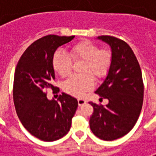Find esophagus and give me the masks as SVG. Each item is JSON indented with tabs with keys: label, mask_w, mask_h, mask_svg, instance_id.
<instances>
[{
	"label": "esophagus",
	"mask_w": 156,
	"mask_h": 156,
	"mask_svg": "<svg viewBox=\"0 0 156 156\" xmlns=\"http://www.w3.org/2000/svg\"><path fill=\"white\" fill-rule=\"evenodd\" d=\"M78 103L79 106H82L86 104V101H85L83 98H78Z\"/></svg>",
	"instance_id": "esophagus-1"
}]
</instances>
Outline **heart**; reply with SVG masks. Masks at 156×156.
<instances>
[{"mask_svg":"<svg viewBox=\"0 0 156 156\" xmlns=\"http://www.w3.org/2000/svg\"><path fill=\"white\" fill-rule=\"evenodd\" d=\"M72 58L74 62L83 61L81 75H73L64 82L63 90L68 94L80 97L94 87V78L99 80L105 77L112 63L111 52L100 50L97 45L89 41H81L72 46L70 56L57 51L52 58V67L61 77L69 74Z\"/></svg>","mask_w":156,"mask_h":156,"instance_id":"obj_1","label":"heart"}]
</instances>
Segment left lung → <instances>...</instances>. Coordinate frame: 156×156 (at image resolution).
I'll list each match as a JSON object with an SVG mask.
<instances>
[{
  "label": "left lung",
  "instance_id": "left-lung-1",
  "mask_svg": "<svg viewBox=\"0 0 156 156\" xmlns=\"http://www.w3.org/2000/svg\"><path fill=\"white\" fill-rule=\"evenodd\" d=\"M97 38L110 47L112 63L95 94L107 98L106 106L89 102L94 108L89 125L92 132L103 140L123 137L133 129L140 114L144 84L140 67L134 51L123 40L110 36Z\"/></svg>",
  "mask_w": 156,
  "mask_h": 156
}]
</instances>
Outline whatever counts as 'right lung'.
<instances>
[{"instance_id":"right-lung-1","label":"right lung","mask_w":156,"mask_h":156,"mask_svg":"<svg viewBox=\"0 0 156 156\" xmlns=\"http://www.w3.org/2000/svg\"><path fill=\"white\" fill-rule=\"evenodd\" d=\"M73 38L48 35L37 40L23 52L16 68V112L26 129L41 140L54 141L68 134L78 108V100L67 94L59 95L58 100H49L45 94L46 88H54L55 51Z\"/></svg>"}]
</instances>
